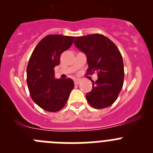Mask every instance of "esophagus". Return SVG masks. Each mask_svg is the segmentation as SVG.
Instances as JSON below:
<instances>
[{
  "label": "esophagus",
  "mask_w": 153,
  "mask_h": 153,
  "mask_svg": "<svg viewBox=\"0 0 153 153\" xmlns=\"http://www.w3.org/2000/svg\"><path fill=\"white\" fill-rule=\"evenodd\" d=\"M81 80L80 79H75L74 80V83H75V85H79V83H80Z\"/></svg>",
  "instance_id": "obj_1"
}]
</instances>
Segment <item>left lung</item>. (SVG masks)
Segmentation results:
<instances>
[{
	"instance_id": "left-lung-1",
	"label": "left lung",
	"mask_w": 153,
	"mask_h": 153,
	"mask_svg": "<svg viewBox=\"0 0 153 153\" xmlns=\"http://www.w3.org/2000/svg\"><path fill=\"white\" fill-rule=\"evenodd\" d=\"M74 44L87 58L86 74L97 72L92 80L93 89L86 95L92 107L103 109L117 100L123 86L124 66L122 55L113 41L100 33L77 36Z\"/></svg>"
}]
</instances>
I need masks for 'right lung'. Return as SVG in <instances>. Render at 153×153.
<instances>
[{
    "instance_id": "add662e5",
    "label": "right lung",
    "mask_w": 153,
    "mask_h": 153,
    "mask_svg": "<svg viewBox=\"0 0 153 153\" xmlns=\"http://www.w3.org/2000/svg\"><path fill=\"white\" fill-rule=\"evenodd\" d=\"M74 36L47 35L33 50L27 67V83L33 102L48 112H57L67 103L73 79H55L54 67L60 55L72 45Z\"/></svg>"
}]
</instances>
